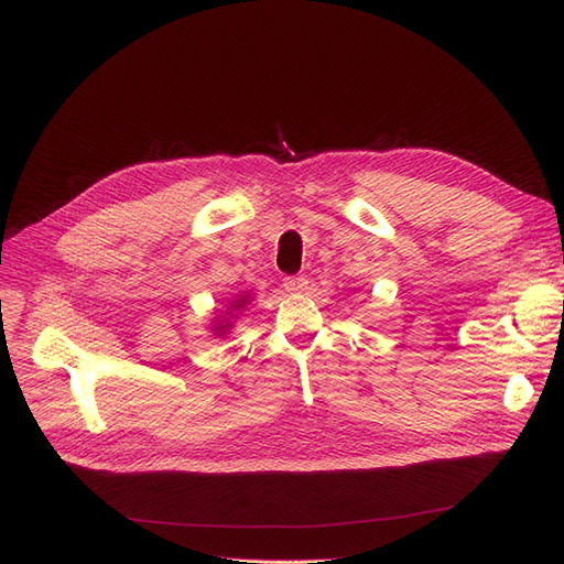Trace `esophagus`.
I'll return each mask as SVG.
<instances>
[{
    "mask_svg": "<svg viewBox=\"0 0 564 564\" xmlns=\"http://www.w3.org/2000/svg\"><path fill=\"white\" fill-rule=\"evenodd\" d=\"M283 288L288 292H302V290L308 288V279H304V276H285L283 279Z\"/></svg>",
    "mask_w": 564,
    "mask_h": 564,
    "instance_id": "esophagus-1",
    "label": "esophagus"
}]
</instances>
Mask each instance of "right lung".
Returning a JSON list of instances; mask_svg holds the SVG:
<instances>
[{
  "label": "right lung",
  "instance_id": "add662e5",
  "mask_svg": "<svg viewBox=\"0 0 564 564\" xmlns=\"http://www.w3.org/2000/svg\"><path fill=\"white\" fill-rule=\"evenodd\" d=\"M242 304H247V300H245V297H242V300H240V302H237V304H232V306H235V308H240V306H242ZM224 329H226V327H224V324H221V327H219V332H221V334H224ZM221 334H219V336H221Z\"/></svg>",
  "mask_w": 564,
  "mask_h": 564
}]
</instances>
